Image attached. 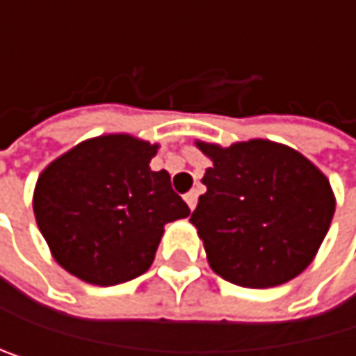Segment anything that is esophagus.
I'll return each mask as SVG.
<instances>
[{"label": "esophagus", "mask_w": 356, "mask_h": 356, "mask_svg": "<svg viewBox=\"0 0 356 356\" xmlns=\"http://www.w3.org/2000/svg\"><path fill=\"white\" fill-rule=\"evenodd\" d=\"M184 202H186V206H188L191 210H195V206H197V191L186 193V195H184Z\"/></svg>", "instance_id": "esophagus-1"}]
</instances>
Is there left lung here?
Wrapping results in <instances>:
<instances>
[{
  "label": "left lung",
  "mask_w": 356,
  "mask_h": 356,
  "mask_svg": "<svg viewBox=\"0 0 356 356\" xmlns=\"http://www.w3.org/2000/svg\"><path fill=\"white\" fill-rule=\"evenodd\" d=\"M212 168L191 214L210 268L248 289H270L299 276L316 257L335 197L327 176L308 159L270 140L227 148L197 142Z\"/></svg>",
  "instance_id": "left-lung-1"
}]
</instances>
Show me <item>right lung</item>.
<instances>
[{"mask_svg":"<svg viewBox=\"0 0 356 356\" xmlns=\"http://www.w3.org/2000/svg\"><path fill=\"white\" fill-rule=\"evenodd\" d=\"M156 148L127 134L99 136L40 174L35 222L72 276L97 286L142 276L154 261L163 227L191 214L170 174L150 170Z\"/></svg>","mask_w":356,"mask_h":356,"instance_id":"1","label":"right lung"}]
</instances>
